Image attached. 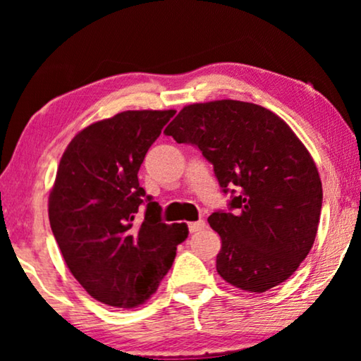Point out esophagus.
Returning <instances> with one entry per match:
<instances>
[{"label":"esophagus","mask_w":361,"mask_h":361,"mask_svg":"<svg viewBox=\"0 0 361 361\" xmlns=\"http://www.w3.org/2000/svg\"><path fill=\"white\" fill-rule=\"evenodd\" d=\"M205 228V220H199V221H192L189 224V230L190 233H195V231H200Z\"/></svg>","instance_id":"1"}]
</instances>
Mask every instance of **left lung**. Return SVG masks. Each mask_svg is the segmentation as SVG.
Listing matches in <instances>:
<instances>
[{
  "label": "left lung",
  "mask_w": 361,
  "mask_h": 361,
  "mask_svg": "<svg viewBox=\"0 0 361 361\" xmlns=\"http://www.w3.org/2000/svg\"><path fill=\"white\" fill-rule=\"evenodd\" d=\"M164 133L199 147L233 194L228 212L209 216L221 238V278L264 293L293 276L317 235L322 182L288 123L255 103L215 100L184 106Z\"/></svg>",
  "instance_id": "obj_1"
}]
</instances>
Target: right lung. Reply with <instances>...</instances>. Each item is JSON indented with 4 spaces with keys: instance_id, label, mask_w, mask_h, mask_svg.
Here are the masks:
<instances>
[{
    "instance_id": "add662e5",
    "label": "right lung",
    "mask_w": 361,
    "mask_h": 361,
    "mask_svg": "<svg viewBox=\"0 0 361 361\" xmlns=\"http://www.w3.org/2000/svg\"><path fill=\"white\" fill-rule=\"evenodd\" d=\"M174 115L128 110L93 123L68 142L59 164L49 195L52 233L73 278L111 307L146 302L189 235L185 224L161 220V205L137 180L147 149Z\"/></svg>"
}]
</instances>
